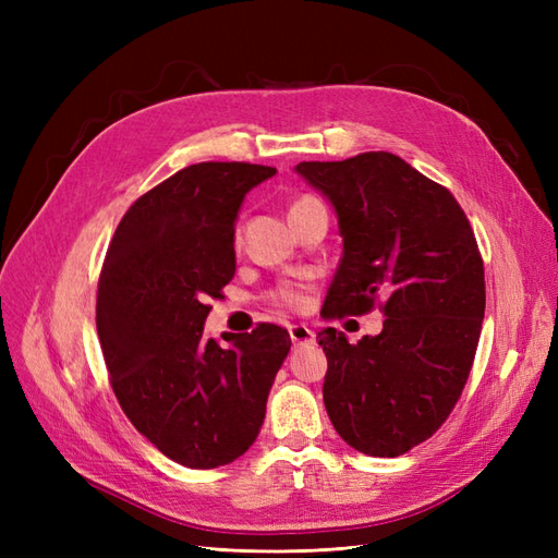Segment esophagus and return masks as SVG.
<instances>
[{
  "mask_svg": "<svg viewBox=\"0 0 558 558\" xmlns=\"http://www.w3.org/2000/svg\"><path fill=\"white\" fill-rule=\"evenodd\" d=\"M289 335H291V342H293L295 347H307V344H314V342H316L314 330H310L307 326H302V324L289 326Z\"/></svg>",
  "mask_w": 558,
  "mask_h": 558,
  "instance_id": "34e87169",
  "label": "esophagus"
}]
</instances>
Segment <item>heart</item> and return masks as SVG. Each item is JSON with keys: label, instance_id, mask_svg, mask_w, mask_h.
I'll use <instances>...</instances> for the list:
<instances>
[{"label": "heart", "instance_id": "obj_1", "mask_svg": "<svg viewBox=\"0 0 558 558\" xmlns=\"http://www.w3.org/2000/svg\"><path fill=\"white\" fill-rule=\"evenodd\" d=\"M312 199H314V197H300L291 209H295V207H300V205H305V202H312ZM275 300L281 302V305H286V307H300L302 302H305V293H302L300 286L286 283V286H279L277 293H275Z\"/></svg>", "mask_w": 558, "mask_h": 558}]
</instances>
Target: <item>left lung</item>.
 Returning <instances> with one entry per match:
<instances>
[{
    "label": "left lung",
    "mask_w": 558,
    "mask_h": 558,
    "mask_svg": "<svg viewBox=\"0 0 558 558\" xmlns=\"http://www.w3.org/2000/svg\"><path fill=\"white\" fill-rule=\"evenodd\" d=\"M295 172L330 199L344 242L320 316L375 305L386 316L359 344L335 328L316 335L326 412L347 445L393 459L445 424L475 361L486 305L475 232L445 185L386 150Z\"/></svg>",
    "instance_id": "8db88e82"
}]
</instances>
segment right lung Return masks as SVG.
<instances>
[{
	"label": "right lung",
	"instance_id": "add662e5",
	"mask_svg": "<svg viewBox=\"0 0 558 558\" xmlns=\"http://www.w3.org/2000/svg\"><path fill=\"white\" fill-rule=\"evenodd\" d=\"M275 167L197 162L118 223L97 283V335L125 416L167 459L209 470L256 442L289 330L258 324L205 340L209 298L234 277V221Z\"/></svg>",
	"mask_w": 558,
	"mask_h": 558
}]
</instances>
